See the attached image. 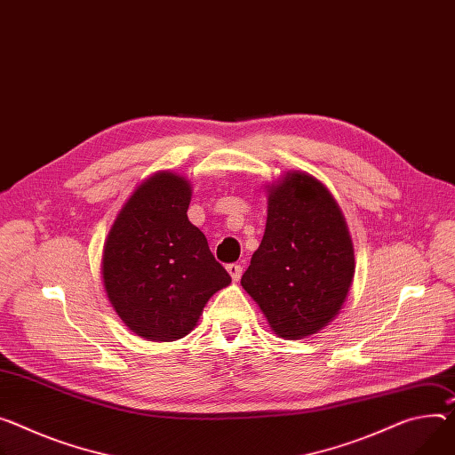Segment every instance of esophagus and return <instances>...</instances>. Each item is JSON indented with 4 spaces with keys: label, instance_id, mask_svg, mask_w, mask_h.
I'll return each mask as SVG.
<instances>
[{
    "label": "esophagus",
    "instance_id": "esophagus-1",
    "mask_svg": "<svg viewBox=\"0 0 455 455\" xmlns=\"http://www.w3.org/2000/svg\"><path fill=\"white\" fill-rule=\"evenodd\" d=\"M226 269H228V273H229V276L236 283L238 278H240V275H242V267H240L238 264H228Z\"/></svg>",
    "mask_w": 455,
    "mask_h": 455
}]
</instances>
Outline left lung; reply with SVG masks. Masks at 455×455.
Returning <instances> with one entry per match:
<instances>
[{
    "instance_id": "1",
    "label": "left lung",
    "mask_w": 455,
    "mask_h": 455,
    "mask_svg": "<svg viewBox=\"0 0 455 455\" xmlns=\"http://www.w3.org/2000/svg\"><path fill=\"white\" fill-rule=\"evenodd\" d=\"M354 275V242L330 189L304 171L267 186L266 231L240 284L271 331L297 340L326 328Z\"/></svg>"
}]
</instances>
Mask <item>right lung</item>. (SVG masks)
Here are the masks:
<instances>
[{"instance_id": "right-lung-1", "label": "right lung", "mask_w": 455, "mask_h": 455, "mask_svg": "<svg viewBox=\"0 0 455 455\" xmlns=\"http://www.w3.org/2000/svg\"><path fill=\"white\" fill-rule=\"evenodd\" d=\"M193 188L158 171L125 200L103 242L101 278L116 315L138 337H186L231 276L188 219Z\"/></svg>"}]
</instances>
